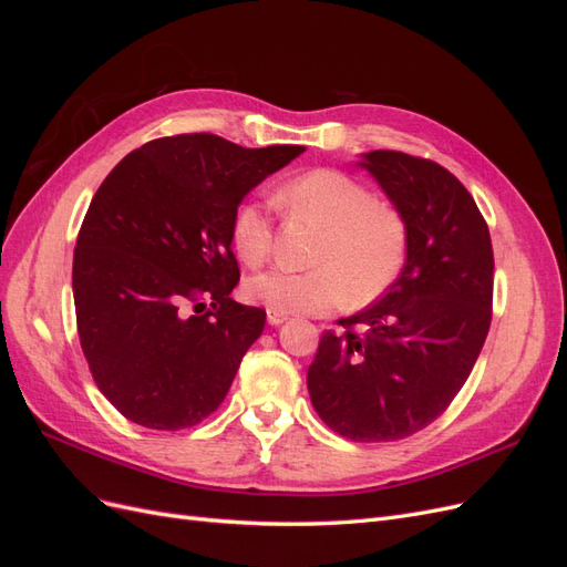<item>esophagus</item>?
<instances>
[{
	"mask_svg": "<svg viewBox=\"0 0 567 567\" xmlns=\"http://www.w3.org/2000/svg\"><path fill=\"white\" fill-rule=\"evenodd\" d=\"M286 319H288V315H284V312L267 310V321H269V326H281Z\"/></svg>",
	"mask_w": 567,
	"mask_h": 567,
	"instance_id": "esophagus-1",
	"label": "esophagus"
}]
</instances>
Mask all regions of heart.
<instances>
[{"mask_svg": "<svg viewBox=\"0 0 567 567\" xmlns=\"http://www.w3.org/2000/svg\"><path fill=\"white\" fill-rule=\"evenodd\" d=\"M277 198L290 213L323 227L315 269L274 267L248 281V293L284 315H317L346 302H369L398 281L409 255L406 217L369 186L340 169L319 167L286 182ZM231 244L248 267H260L274 246L267 200H248L231 219Z\"/></svg>", "mask_w": 567, "mask_h": 567, "instance_id": "b5f03b06", "label": "heart"}]
</instances>
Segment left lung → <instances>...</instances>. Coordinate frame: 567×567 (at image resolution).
<instances>
[{
    "instance_id": "8db88e82",
    "label": "left lung",
    "mask_w": 567,
    "mask_h": 567,
    "mask_svg": "<svg viewBox=\"0 0 567 567\" xmlns=\"http://www.w3.org/2000/svg\"><path fill=\"white\" fill-rule=\"evenodd\" d=\"M359 165L406 217L409 255L379 302L340 319L342 333L323 331L307 388L338 435L392 442L442 416L471 375L492 321L494 252L450 169L402 151H371Z\"/></svg>"
}]
</instances>
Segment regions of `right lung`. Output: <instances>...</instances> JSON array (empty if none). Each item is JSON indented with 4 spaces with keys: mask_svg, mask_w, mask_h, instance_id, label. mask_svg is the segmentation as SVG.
Listing matches in <instances>:
<instances>
[{
    "mask_svg": "<svg viewBox=\"0 0 567 567\" xmlns=\"http://www.w3.org/2000/svg\"><path fill=\"white\" fill-rule=\"evenodd\" d=\"M302 151L175 134L101 182L73 252L78 336L96 388L132 423L182 431L225 402L267 319L229 296L241 279L231 219Z\"/></svg>",
    "mask_w": 567,
    "mask_h": 567,
    "instance_id": "add662e5",
    "label": "right lung"
}]
</instances>
